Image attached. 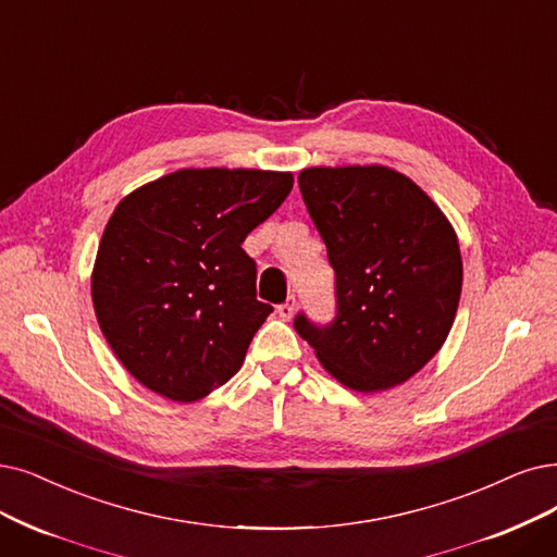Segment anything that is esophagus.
Instances as JSON below:
<instances>
[{"instance_id":"1","label":"esophagus","mask_w":557,"mask_h":557,"mask_svg":"<svg viewBox=\"0 0 557 557\" xmlns=\"http://www.w3.org/2000/svg\"><path fill=\"white\" fill-rule=\"evenodd\" d=\"M276 313H278V318H283V320H290V318L295 315V297L287 299L285 304H281V306L276 308Z\"/></svg>"}]
</instances>
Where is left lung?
Here are the masks:
<instances>
[{"label":"left lung","instance_id":"8db88e82","mask_svg":"<svg viewBox=\"0 0 557 557\" xmlns=\"http://www.w3.org/2000/svg\"><path fill=\"white\" fill-rule=\"evenodd\" d=\"M306 210L336 272V315L295 329L354 391L407 382L446 343L461 295L453 226L432 198L386 166L306 169Z\"/></svg>","mask_w":557,"mask_h":557}]
</instances>
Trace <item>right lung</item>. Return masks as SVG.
Masks as SVG:
<instances>
[{"instance_id":"obj_1","label":"right lung","mask_w":557,"mask_h":557,"mask_svg":"<svg viewBox=\"0 0 557 557\" xmlns=\"http://www.w3.org/2000/svg\"><path fill=\"white\" fill-rule=\"evenodd\" d=\"M290 189V173L185 169L119 203L91 295L107 343L146 388L194 403L239 370L274 310L256 299L242 242Z\"/></svg>"}]
</instances>
